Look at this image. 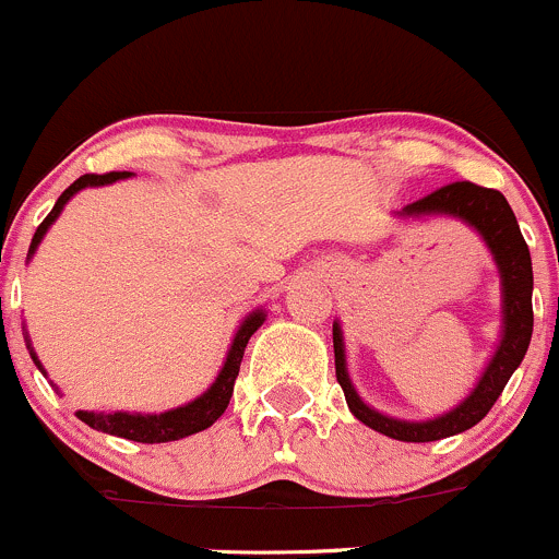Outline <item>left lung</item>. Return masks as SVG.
<instances>
[{"label": "left lung", "instance_id": "1", "mask_svg": "<svg viewBox=\"0 0 559 559\" xmlns=\"http://www.w3.org/2000/svg\"><path fill=\"white\" fill-rule=\"evenodd\" d=\"M402 214H451V217L465 219L467 225H473L484 236L502 280L500 347H497L495 358L489 361L473 394L460 407H454L445 416L432 418V421H396V418L380 416L378 411L364 405L358 400L356 389L350 385V378H347L342 331L340 325H334L336 380L345 391L347 407H350L353 416L367 424V427H372L374 432L385 435V438L405 440V443H429V440L451 438V435H460L475 427L491 411L497 396L502 394L513 369L522 364L530 336H533V261H530L527 241L519 230L511 206L502 198V192L489 190V187H478L473 181H451V185L418 198L416 203H407Z\"/></svg>", "mask_w": 559, "mask_h": 559}]
</instances>
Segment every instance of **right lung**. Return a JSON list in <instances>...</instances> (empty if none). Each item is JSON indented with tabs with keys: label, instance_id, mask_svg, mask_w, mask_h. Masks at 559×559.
<instances>
[{
	"label": "right lung",
	"instance_id": "obj_1",
	"mask_svg": "<svg viewBox=\"0 0 559 559\" xmlns=\"http://www.w3.org/2000/svg\"><path fill=\"white\" fill-rule=\"evenodd\" d=\"M124 176H130V174H127V170H110V174H84L81 179H75L73 185H70L68 190L59 195V201L53 203V209L48 212V217L43 219L40 225H37L35 239H32V247H29V255L37 250L40 239L46 236L48 225H51L53 219L59 217V212L64 209V203H68L70 198L75 195V192L84 190V187L110 185V181L124 179ZM263 318H266V314L258 309V312H252L250 318L241 323L239 334H236L234 345H230L228 358H225L223 372L217 374V380L212 383V389H209L203 396H198L195 402H190V405L176 407V411H168V413H159V416H138V413H86V411H79V418L84 424H90L92 429L116 435V438L135 440V443H170V440H179V438H187V435L203 432V429L212 427V424L217 421L219 416H223L225 407H228L230 396H234V383H236V378H239L241 358H245V347H247V342H250V336L255 334L258 329H261ZM26 347H29V345H26ZM32 358H35V364L40 367V361H37L35 353H32Z\"/></svg>",
	"mask_w": 559,
	"mask_h": 559
}]
</instances>
